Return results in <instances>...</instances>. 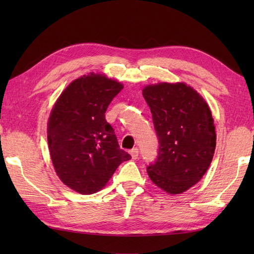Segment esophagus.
<instances>
[{"instance_id":"esophagus-1","label":"esophagus","mask_w":254,"mask_h":254,"mask_svg":"<svg viewBox=\"0 0 254 254\" xmlns=\"http://www.w3.org/2000/svg\"><path fill=\"white\" fill-rule=\"evenodd\" d=\"M130 154H131V156H132V158H133V159H136V158L138 157V148H137V147H135V148L131 149V150H130Z\"/></svg>"}]
</instances>
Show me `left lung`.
Masks as SVG:
<instances>
[{
  "mask_svg": "<svg viewBox=\"0 0 254 254\" xmlns=\"http://www.w3.org/2000/svg\"><path fill=\"white\" fill-rule=\"evenodd\" d=\"M159 148L147 174L167 193L180 194L202 179L212 163L216 133L209 107L185 83H159L143 89Z\"/></svg>",
  "mask_w": 254,
  "mask_h": 254,
  "instance_id": "left-lung-1",
  "label": "left lung"
}]
</instances>
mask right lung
<instances>
[{
    "mask_svg": "<svg viewBox=\"0 0 254 254\" xmlns=\"http://www.w3.org/2000/svg\"><path fill=\"white\" fill-rule=\"evenodd\" d=\"M122 89L117 80L89 73L73 80L52 108L48 121L52 164L64 185L80 194L101 190L120 164L131 159L105 117Z\"/></svg>",
    "mask_w": 254,
    "mask_h": 254,
    "instance_id": "1",
    "label": "right lung"
}]
</instances>
